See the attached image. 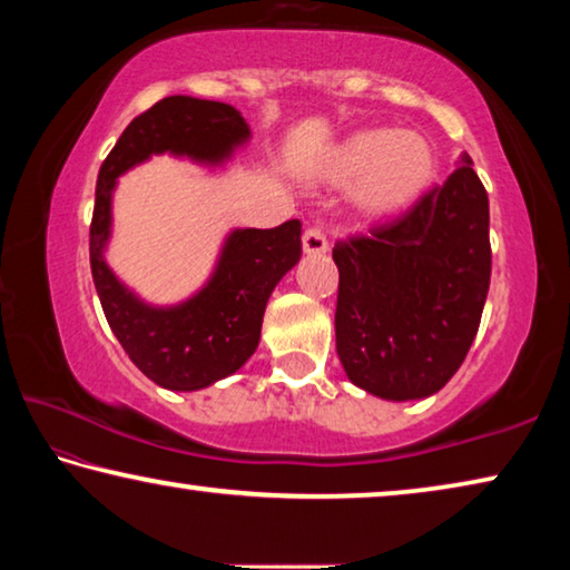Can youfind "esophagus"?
<instances>
[{
	"label": "esophagus",
	"mask_w": 570,
	"mask_h": 570,
	"mask_svg": "<svg viewBox=\"0 0 570 570\" xmlns=\"http://www.w3.org/2000/svg\"><path fill=\"white\" fill-rule=\"evenodd\" d=\"M302 246H304L306 256H320V253L330 250V240H327V236H324L322 228H306Z\"/></svg>",
	"instance_id": "1"
}]
</instances>
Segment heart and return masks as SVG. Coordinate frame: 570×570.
<instances>
[{
	"label": "heart",
	"instance_id": "heart-1",
	"mask_svg": "<svg viewBox=\"0 0 570 570\" xmlns=\"http://www.w3.org/2000/svg\"><path fill=\"white\" fill-rule=\"evenodd\" d=\"M324 175L332 185H352L360 213L383 218L411 207L436 175L426 137L415 131L365 129L332 151Z\"/></svg>",
	"mask_w": 570,
	"mask_h": 570
}]
</instances>
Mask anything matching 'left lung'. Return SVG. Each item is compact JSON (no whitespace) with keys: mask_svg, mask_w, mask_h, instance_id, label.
Masks as SVG:
<instances>
[{"mask_svg":"<svg viewBox=\"0 0 570 570\" xmlns=\"http://www.w3.org/2000/svg\"><path fill=\"white\" fill-rule=\"evenodd\" d=\"M340 363L385 401L429 399L464 363L490 292V200L466 155L444 185L337 240Z\"/></svg>","mask_w":570,"mask_h":570,"instance_id":"1","label":"left lung"}]
</instances>
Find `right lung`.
<instances>
[{
	"label": "right lung",
	"mask_w": 570,
	"mask_h": 570,
	"mask_svg": "<svg viewBox=\"0 0 570 570\" xmlns=\"http://www.w3.org/2000/svg\"><path fill=\"white\" fill-rule=\"evenodd\" d=\"M248 137V124L233 106L167 96L126 126L98 171L90 220V274L98 299L131 363L167 391H200L236 373L256 352L268 296L299 264L302 223L233 230L200 292L183 304L151 306L129 292L104 258L116 177L165 151L220 165Z\"/></svg>",
	"instance_id": "add662e5"
}]
</instances>
